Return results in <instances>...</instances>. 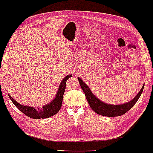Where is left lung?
Masks as SVG:
<instances>
[{"instance_id":"1","label":"left lung","mask_w":153,"mask_h":153,"mask_svg":"<svg viewBox=\"0 0 153 153\" xmlns=\"http://www.w3.org/2000/svg\"><path fill=\"white\" fill-rule=\"evenodd\" d=\"M77 79L79 80L80 86L82 87V90L84 92L85 97L91 108L97 114L106 117L121 116L127 113L128 110L132 108L134 105L138 101L140 95L143 93L145 86V84H143L142 88L140 89V91L137 94L136 96L128 102L120 105H112L106 103L99 100L93 94L88 85L80 77H77Z\"/></svg>"}]
</instances>
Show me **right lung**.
Instances as JSON below:
<instances>
[{
	"label": "right lung",
	"instance_id": "right-lung-1",
	"mask_svg": "<svg viewBox=\"0 0 153 153\" xmlns=\"http://www.w3.org/2000/svg\"><path fill=\"white\" fill-rule=\"evenodd\" d=\"M72 77V75L70 74L65 76L59 84L58 90L56 93V95L53 100L44 105L42 108H34L30 106H25L22 105L17 102L16 100L12 97L10 95L8 94V96L10 97L12 102L19 109L20 111H22L24 114H25L29 117L35 119H46L50 117L53 115H56L58 113L59 109H61L62 101H63V95H64L65 89V83H66L67 80L68 78Z\"/></svg>",
	"mask_w": 153,
	"mask_h": 153
}]
</instances>
